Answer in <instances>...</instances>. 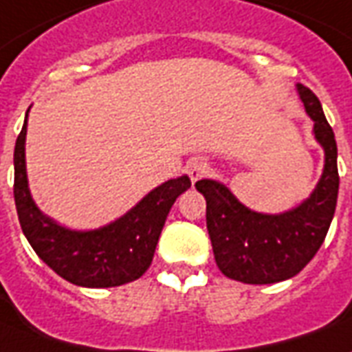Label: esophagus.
Instances as JSON below:
<instances>
[{
    "mask_svg": "<svg viewBox=\"0 0 352 352\" xmlns=\"http://www.w3.org/2000/svg\"><path fill=\"white\" fill-rule=\"evenodd\" d=\"M186 173H188L190 181L196 183V181H199V179L207 173V162H205L203 158H194V160H190L188 166H186Z\"/></svg>",
    "mask_w": 352,
    "mask_h": 352,
    "instance_id": "34e87169",
    "label": "esophagus"
}]
</instances>
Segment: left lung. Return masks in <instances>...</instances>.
<instances>
[{
  "instance_id": "left-lung-1",
  "label": "left lung",
  "mask_w": 352,
  "mask_h": 352,
  "mask_svg": "<svg viewBox=\"0 0 352 352\" xmlns=\"http://www.w3.org/2000/svg\"><path fill=\"white\" fill-rule=\"evenodd\" d=\"M296 91L314 121L315 140L324 149V169L308 199L282 214H263L244 207L218 181L196 183L207 201V229L216 265L236 282L263 285L296 276L321 248L334 218L340 188L334 130L314 91L300 83Z\"/></svg>"
}]
</instances>
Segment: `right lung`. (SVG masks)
I'll use <instances>...</instances> for the list:
<instances>
[{"mask_svg":"<svg viewBox=\"0 0 352 352\" xmlns=\"http://www.w3.org/2000/svg\"><path fill=\"white\" fill-rule=\"evenodd\" d=\"M25 132L28 113L14 145V203L20 228L35 254L56 274L80 287H117L143 276L153 261L171 205L190 188L188 177L169 179L156 186L136 207L104 228H63L43 214L30 194Z\"/></svg>","mask_w":352,"mask_h":352,"instance_id":"right-lung-1","label":"right lung"}]
</instances>
